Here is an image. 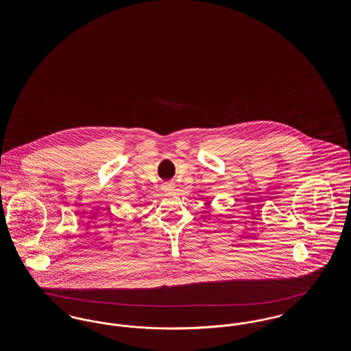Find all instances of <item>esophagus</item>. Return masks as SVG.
<instances>
[{"label":"esophagus","mask_w":351,"mask_h":351,"mask_svg":"<svg viewBox=\"0 0 351 351\" xmlns=\"http://www.w3.org/2000/svg\"><path fill=\"white\" fill-rule=\"evenodd\" d=\"M162 189H163V192L169 193V192H173V191H175V185L171 183L163 184V185H162Z\"/></svg>","instance_id":"1"}]
</instances>
